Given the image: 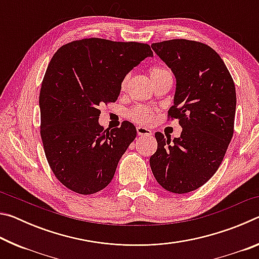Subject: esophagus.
I'll return each mask as SVG.
<instances>
[{
	"mask_svg": "<svg viewBox=\"0 0 259 259\" xmlns=\"http://www.w3.org/2000/svg\"><path fill=\"white\" fill-rule=\"evenodd\" d=\"M137 134L139 136H151L152 131L145 126H137Z\"/></svg>",
	"mask_w": 259,
	"mask_h": 259,
	"instance_id": "34e87169",
	"label": "esophagus"
}]
</instances>
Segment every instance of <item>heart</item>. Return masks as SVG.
I'll list each match as a JSON object with an SVG mask.
<instances>
[{
  "label": "heart",
  "instance_id": "b5f03b06",
  "mask_svg": "<svg viewBox=\"0 0 259 259\" xmlns=\"http://www.w3.org/2000/svg\"><path fill=\"white\" fill-rule=\"evenodd\" d=\"M166 75H170V72L162 66H154L150 69V76L152 78L153 83L160 81L161 78H163ZM129 81H130V74H126V75L122 78L121 84H120V89L122 91H124L126 89V87L129 84ZM154 113H155V109L153 107L140 106L139 105V106L131 108L128 113V115L131 120H134L135 122H138V123H150V122H152L153 117H154Z\"/></svg>",
  "mask_w": 259,
  "mask_h": 259
}]
</instances>
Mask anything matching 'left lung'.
Segmentation results:
<instances>
[{"label": "left lung", "mask_w": 259, "mask_h": 259, "mask_svg": "<svg viewBox=\"0 0 259 259\" xmlns=\"http://www.w3.org/2000/svg\"><path fill=\"white\" fill-rule=\"evenodd\" d=\"M152 49L176 77L168 117L178 119L181 137L156 133L152 172L164 190L184 194L211 178L233 137L235 85L224 61L204 43L176 38Z\"/></svg>", "instance_id": "left-lung-1"}]
</instances>
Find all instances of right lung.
<instances>
[{"mask_svg":"<svg viewBox=\"0 0 259 259\" xmlns=\"http://www.w3.org/2000/svg\"><path fill=\"white\" fill-rule=\"evenodd\" d=\"M153 52L148 45L83 38L57 50L40 91L41 138L56 178L78 194L106 187L137 135L123 121L104 130L99 105L116 102L122 78Z\"/></svg>","mask_w":259,"mask_h":259,"instance_id":"right-lung-1","label":"right lung"}]
</instances>
